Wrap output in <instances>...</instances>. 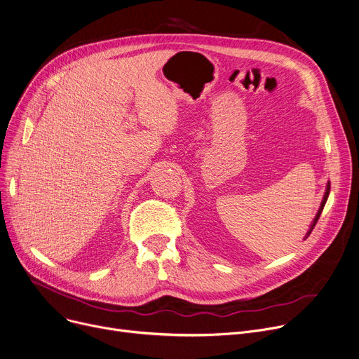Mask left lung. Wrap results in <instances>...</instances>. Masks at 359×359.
<instances>
[{
  "label": "left lung",
  "mask_w": 359,
  "mask_h": 359,
  "mask_svg": "<svg viewBox=\"0 0 359 359\" xmlns=\"http://www.w3.org/2000/svg\"><path fill=\"white\" fill-rule=\"evenodd\" d=\"M329 191H330V184L327 182L326 189H325V196H323V198H322V204H320V207H319V210H318V212H316V217L313 218V222H312V224H311V227H309V231H308L306 236H305V240L309 237V234L312 233V230L315 229V226H316V223H318V219H319V217H320V214H322V210H323V207H325V204H326V200H327V197H329Z\"/></svg>",
  "instance_id": "1"
}]
</instances>
